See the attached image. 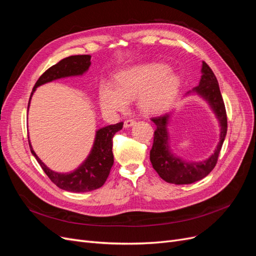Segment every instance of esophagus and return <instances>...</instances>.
Instances as JSON below:
<instances>
[{
    "label": "esophagus",
    "mask_w": 256,
    "mask_h": 256,
    "mask_svg": "<svg viewBox=\"0 0 256 256\" xmlns=\"http://www.w3.org/2000/svg\"><path fill=\"white\" fill-rule=\"evenodd\" d=\"M134 124H136V120H134V118H128V120H125V122H124V126H125L126 128H128V127L134 126Z\"/></svg>",
    "instance_id": "esophagus-1"
}]
</instances>
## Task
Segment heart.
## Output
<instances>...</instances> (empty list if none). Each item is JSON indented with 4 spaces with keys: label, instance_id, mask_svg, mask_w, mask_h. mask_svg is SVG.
<instances>
[{
    "label": "heart",
    "instance_id": "b5f03b06",
    "mask_svg": "<svg viewBox=\"0 0 256 256\" xmlns=\"http://www.w3.org/2000/svg\"><path fill=\"white\" fill-rule=\"evenodd\" d=\"M164 64H147L122 69L115 74L114 87L111 84L100 85L98 98L102 110L116 113L127 106L128 100L136 98L138 106L147 113L166 109L177 97L180 79L168 74Z\"/></svg>",
    "mask_w": 256,
    "mask_h": 256
}]
</instances>
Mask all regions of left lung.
<instances>
[{"mask_svg":"<svg viewBox=\"0 0 256 256\" xmlns=\"http://www.w3.org/2000/svg\"><path fill=\"white\" fill-rule=\"evenodd\" d=\"M202 78L200 84L192 90L206 99L212 108L220 122V142L212 157L202 162H184L173 156L168 147V136L166 125L170 114L158 115L152 118L156 125L154 132V143L150 150V162L162 180L170 184H188L200 180L210 173L216 164L219 154L228 131V116L223 98L219 88V83L214 72L205 62L202 66Z\"/></svg>","mask_w":256,"mask_h":256,"instance_id":"8db88e82","label":"left lung"}]
</instances>
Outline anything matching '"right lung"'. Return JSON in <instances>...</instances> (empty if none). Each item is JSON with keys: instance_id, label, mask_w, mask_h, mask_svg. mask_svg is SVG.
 Returning <instances> with one entry per match:
<instances>
[{"instance_id": "obj_1", "label": "right lung", "mask_w": 256, "mask_h": 256, "mask_svg": "<svg viewBox=\"0 0 256 256\" xmlns=\"http://www.w3.org/2000/svg\"><path fill=\"white\" fill-rule=\"evenodd\" d=\"M90 56L84 54V56H72L60 60L58 64L51 66L40 76V79L34 85L30 96L33 95V92L38 86L44 83L65 78V76L83 74L90 65ZM122 125L124 122H120L115 124V125L106 126L99 129L96 132L94 146H92L88 157L78 168L70 173H58L52 171L37 157L30 140L28 145L30 152L34 154L44 172L47 174L54 184H56L60 189L70 192H88L102 187L108 176H109L114 162L112 140L114 134L122 128Z\"/></svg>"}]
</instances>
